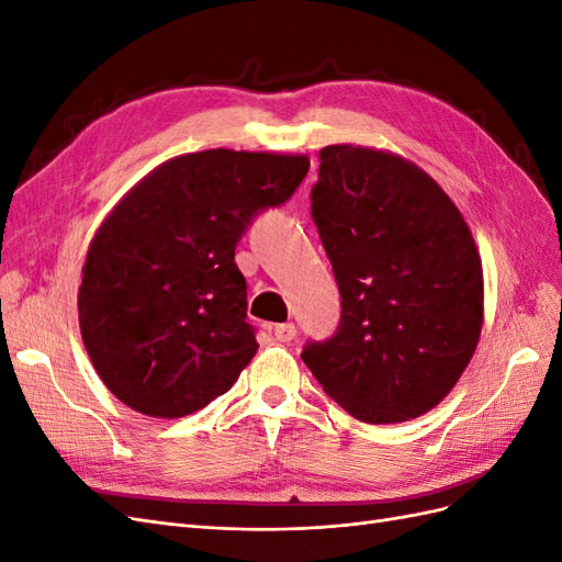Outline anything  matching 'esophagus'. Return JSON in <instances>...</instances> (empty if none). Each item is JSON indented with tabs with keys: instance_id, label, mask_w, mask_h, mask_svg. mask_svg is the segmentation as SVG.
Instances as JSON below:
<instances>
[{
	"instance_id": "34e87169",
	"label": "esophagus",
	"mask_w": 562,
	"mask_h": 562,
	"mask_svg": "<svg viewBox=\"0 0 562 562\" xmlns=\"http://www.w3.org/2000/svg\"><path fill=\"white\" fill-rule=\"evenodd\" d=\"M295 335H297V328L293 323H277L274 326V337L279 342H291V339H295Z\"/></svg>"
}]
</instances>
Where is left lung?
<instances>
[{"instance_id": "left-lung-1", "label": "left lung", "mask_w": 562, "mask_h": 562, "mask_svg": "<svg viewBox=\"0 0 562 562\" xmlns=\"http://www.w3.org/2000/svg\"><path fill=\"white\" fill-rule=\"evenodd\" d=\"M312 217L342 297L337 330L302 361L368 424L429 413L462 378L483 326L473 236L434 178L353 145L318 151Z\"/></svg>"}]
</instances>
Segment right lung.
Segmentation results:
<instances>
[{"mask_svg":"<svg viewBox=\"0 0 562 562\" xmlns=\"http://www.w3.org/2000/svg\"><path fill=\"white\" fill-rule=\"evenodd\" d=\"M307 171L300 155L206 149L161 164L116 203L81 269L79 326L119 401L173 419L239 380L258 339L234 250Z\"/></svg>","mask_w":562,"mask_h":562,"instance_id":"obj_1","label":"right lung"}]
</instances>
